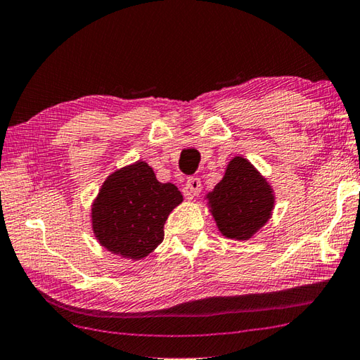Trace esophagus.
I'll use <instances>...</instances> for the list:
<instances>
[{"mask_svg":"<svg viewBox=\"0 0 360 360\" xmlns=\"http://www.w3.org/2000/svg\"><path fill=\"white\" fill-rule=\"evenodd\" d=\"M200 189H202L200 180L195 177H191L185 185V194L188 195V198H194V195H198L200 193Z\"/></svg>","mask_w":360,"mask_h":360,"instance_id":"34e87169","label":"esophagus"}]
</instances>
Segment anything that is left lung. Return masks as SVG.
I'll return each instance as SVG.
<instances>
[{
    "mask_svg": "<svg viewBox=\"0 0 360 360\" xmlns=\"http://www.w3.org/2000/svg\"><path fill=\"white\" fill-rule=\"evenodd\" d=\"M205 199L219 232L226 238L246 241L271 219L276 195L252 162L235 157Z\"/></svg>",
    "mask_w": 360,
    "mask_h": 360,
    "instance_id": "1",
    "label": "left lung"
}]
</instances>
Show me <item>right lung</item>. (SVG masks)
I'll return each mask as SVG.
<instances>
[{
  "label": "right lung",
  "mask_w": 360,
  "mask_h": 360,
  "mask_svg": "<svg viewBox=\"0 0 360 360\" xmlns=\"http://www.w3.org/2000/svg\"><path fill=\"white\" fill-rule=\"evenodd\" d=\"M181 202L179 188L158 181L139 160L103 181L91 208L94 235L111 254L142 260L165 238L167 216Z\"/></svg>",
  "instance_id": "right-lung-1"
}]
</instances>
